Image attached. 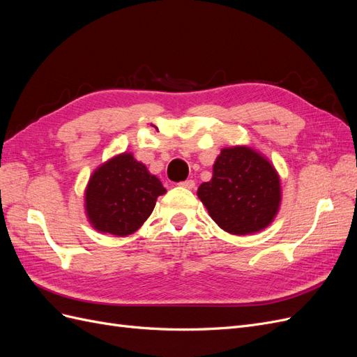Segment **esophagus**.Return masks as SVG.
Segmentation results:
<instances>
[{
    "label": "esophagus",
    "mask_w": 357,
    "mask_h": 357,
    "mask_svg": "<svg viewBox=\"0 0 357 357\" xmlns=\"http://www.w3.org/2000/svg\"><path fill=\"white\" fill-rule=\"evenodd\" d=\"M180 186L185 188V189H193V188H195V181H193V180H185V181L180 183Z\"/></svg>",
    "instance_id": "esophagus-1"
}]
</instances>
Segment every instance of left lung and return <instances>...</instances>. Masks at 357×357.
<instances>
[{
    "label": "left lung",
    "mask_w": 357,
    "mask_h": 357,
    "mask_svg": "<svg viewBox=\"0 0 357 357\" xmlns=\"http://www.w3.org/2000/svg\"><path fill=\"white\" fill-rule=\"evenodd\" d=\"M198 198L226 232L247 235L271 223L282 201L273 164L245 146L222 149L213 177L198 188Z\"/></svg>",
    "instance_id": "obj_1"
}]
</instances>
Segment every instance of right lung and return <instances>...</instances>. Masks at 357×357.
Wrapping results in <instances>:
<instances>
[{
    "label": "right lung",
    "mask_w": 357,
    "mask_h": 357,
    "mask_svg": "<svg viewBox=\"0 0 357 357\" xmlns=\"http://www.w3.org/2000/svg\"><path fill=\"white\" fill-rule=\"evenodd\" d=\"M167 189L131 153L117 155L93 171L84 207L96 231L125 236L135 232Z\"/></svg>",
    "instance_id": "obj_1"
}]
</instances>
